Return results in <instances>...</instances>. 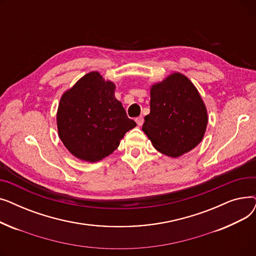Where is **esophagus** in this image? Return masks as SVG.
<instances>
[{"label": "esophagus", "mask_w": 256, "mask_h": 256, "mask_svg": "<svg viewBox=\"0 0 256 256\" xmlns=\"http://www.w3.org/2000/svg\"><path fill=\"white\" fill-rule=\"evenodd\" d=\"M136 122H137V124H138L139 126H141L143 124V122H144V118H143L142 116L137 117V118H136Z\"/></svg>", "instance_id": "obj_1"}]
</instances>
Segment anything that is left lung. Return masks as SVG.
<instances>
[{"label": "left lung", "instance_id": "8db88e82", "mask_svg": "<svg viewBox=\"0 0 256 256\" xmlns=\"http://www.w3.org/2000/svg\"><path fill=\"white\" fill-rule=\"evenodd\" d=\"M142 130L154 148L171 158L189 152L202 141L206 106L197 88L180 72H173L150 88V113Z\"/></svg>", "mask_w": 256, "mask_h": 256}]
</instances>
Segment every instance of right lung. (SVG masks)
Returning a JSON list of instances; mask_svg holds the SVG:
<instances>
[{"label":"right lung","mask_w":256,"mask_h":256,"mask_svg":"<svg viewBox=\"0 0 256 256\" xmlns=\"http://www.w3.org/2000/svg\"><path fill=\"white\" fill-rule=\"evenodd\" d=\"M115 84L91 72L61 96L58 135L76 158L96 163L113 154L126 132L137 124L115 98Z\"/></svg>","instance_id":"obj_1"}]
</instances>
